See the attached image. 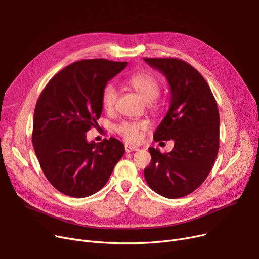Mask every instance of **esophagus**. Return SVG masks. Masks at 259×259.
Segmentation results:
<instances>
[{
	"label": "esophagus",
	"instance_id": "1",
	"mask_svg": "<svg viewBox=\"0 0 259 259\" xmlns=\"http://www.w3.org/2000/svg\"><path fill=\"white\" fill-rule=\"evenodd\" d=\"M125 150L127 153H130V152H133V151H137L139 150V148H136L134 146H131V145H125Z\"/></svg>",
	"mask_w": 259,
	"mask_h": 259
}]
</instances>
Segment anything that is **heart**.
<instances>
[{"instance_id": "obj_1", "label": "heart", "mask_w": 259, "mask_h": 259, "mask_svg": "<svg viewBox=\"0 0 259 259\" xmlns=\"http://www.w3.org/2000/svg\"><path fill=\"white\" fill-rule=\"evenodd\" d=\"M127 83L146 103H151L156 99L160 92V83L154 75L141 72L128 78ZM117 99V92L110 83L106 84L102 91V106L106 110H111ZM148 123L145 120H123L114 126L115 132L123 137L127 143L136 144L143 139V132L147 130Z\"/></svg>"}]
</instances>
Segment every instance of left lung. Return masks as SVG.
<instances>
[{
    "label": "left lung",
    "instance_id": "left-lung-1",
    "mask_svg": "<svg viewBox=\"0 0 259 259\" xmlns=\"http://www.w3.org/2000/svg\"><path fill=\"white\" fill-rule=\"evenodd\" d=\"M166 78L169 109L154 133L155 142L174 141L162 154L149 148L151 162L144 169L148 185L167 199L193 193L214 164L220 144V114L207 82L187 62L177 58H144Z\"/></svg>",
    "mask_w": 259,
    "mask_h": 259
}]
</instances>
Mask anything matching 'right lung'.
Returning a JSON list of instances; mask_svg holds the SVG:
<instances>
[{"label":"right lung","instance_id":"add662e5","mask_svg":"<svg viewBox=\"0 0 259 259\" xmlns=\"http://www.w3.org/2000/svg\"><path fill=\"white\" fill-rule=\"evenodd\" d=\"M128 62L85 59L64 67L40 94L33 117L32 143L45 176L60 193L90 197L104 186L124 145L114 137L88 142L98 126L104 86Z\"/></svg>","mask_w":259,"mask_h":259}]
</instances>
